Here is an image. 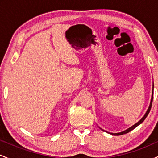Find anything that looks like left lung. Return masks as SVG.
Returning <instances> with one entry per match:
<instances>
[{"label":"left lung","instance_id":"left-lung-1","mask_svg":"<svg viewBox=\"0 0 158 158\" xmlns=\"http://www.w3.org/2000/svg\"><path fill=\"white\" fill-rule=\"evenodd\" d=\"M152 100H153V90H152V99H151V102H150V105H149V106H148V108L147 110H146V114H144V116H143V117H142V118L140 119V120L138 121V122H137V123H135V125H133V126L130 127V128H127L126 130H125V131H123L119 132V133H110V132H108V133H109V134H111L112 135H115V136H117H117H118V135H124V134H127V133H128V132H129V131H132V130H133L134 128H135L136 127L138 126L139 124H141V123H142L143 122V121L145 120V119L146 118V117H147V116H148V113H149L150 110H151V108H152ZM100 129H102V128H100ZM102 131H104V130H103V129H102Z\"/></svg>","mask_w":158,"mask_h":158}]
</instances>
